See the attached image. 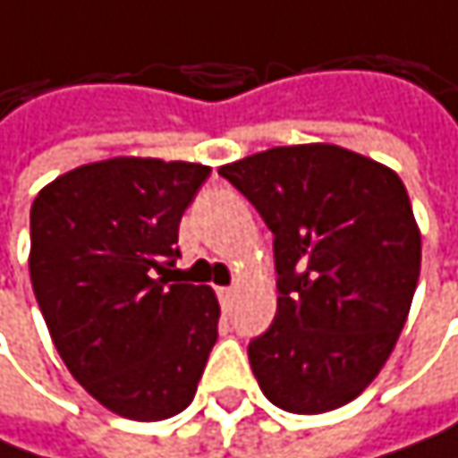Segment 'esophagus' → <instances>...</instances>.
<instances>
[{"mask_svg": "<svg viewBox=\"0 0 458 458\" xmlns=\"http://www.w3.org/2000/svg\"><path fill=\"white\" fill-rule=\"evenodd\" d=\"M233 287H219L216 290V295H219V303H222V309H227V306H231V301H233Z\"/></svg>", "mask_w": 458, "mask_h": 458, "instance_id": "1", "label": "esophagus"}]
</instances>
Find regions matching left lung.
<instances>
[{
    "label": "left lung",
    "instance_id": "1",
    "mask_svg": "<svg viewBox=\"0 0 458 458\" xmlns=\"http://www.w3.org/2000/svg\"><path fill=\"white\" fill-rule=\"evenodd\" d=\"M219 174L274 233L276 319L250 344L263 394L309 416L352 403L389 360L421 271L403 179L335 144L274 147Z\"/></svg>",
    "mask_w": 458,
    "mask_h": 458
}]
</instances>
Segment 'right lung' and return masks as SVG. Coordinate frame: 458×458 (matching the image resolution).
Returning a JSON list of instances; mask_svg holds the SVG:
<instances>
[{
  "mask_svg": "<svg viewBox=\"0 0 458 458\" xmlns=\"http://www.w3.org/2000/svg\"><path fill=\"white\" fill-rule=\"evenodd\" d=\"M208 165L109 157L61 174L31 203V287L50 338L90 397L117 416L184 411L216 344L206 284H171L179 219Z\"/></svg>",
  "mask_w": 458,
  "mask_h": 458,
  "instance_id": "add662e5",
  "label": "right lung"
}]
</instances>
